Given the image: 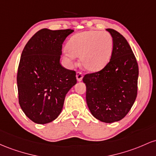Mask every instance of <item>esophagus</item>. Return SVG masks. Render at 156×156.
Returning a JSON list of instances; mask_svg holds the SVG:
<instances>
[{"label":"esophagus","instance_id":"esophagus-1","mask_svg":"<svg viewBox=\"0 0 156 156\" xmlns=\"http://www.w3.org/2000/svg\"><path fill=\"white\" fill-rule=\"evenodd\" d=\"M76 77L78 82H81L83 80V74H82V73L80 72V71H77L76 74Z\"/></svg>","mask_w":156,"mask_h":156}]
</instances>
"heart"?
I'll return each mask as SVG.
<instances>
[{"label": "heart", "instance_id": "heart-1", "mask_svg": "<svg viewBox=\"0 0 156 156\" xmlns=\"http://www.w3.org/2000/svg\"><path fill=\"white\" fill-rule=\"evenodd\" d=\"M65 55L71 60L80 57L82 66L85 70L96 72L105 67L111 59L113 42L108 32L99 31H84L73 36L67 44Z\"/></svg>", "mask_w": 156, "mask_h": 156}]
</instances>
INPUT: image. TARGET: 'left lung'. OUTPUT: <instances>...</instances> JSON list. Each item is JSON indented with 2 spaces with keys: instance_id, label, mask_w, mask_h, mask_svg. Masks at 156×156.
Returning <instances> with one entry per match:
<instances>
[{
  "instance_id": "left-lung-1",
  "label": "left lung",
  "mask_w": 156,
  "mask_h": 156,
  "mask_svg": "<svg viewBox=\"0 0 156 156\" xmlns=\"http://www.w3.org/2000/svg\"><path fill=\"white\" fill-rule=\"evenodd\" d=\"M113 42L111 60L98 72L85 75L86 101L91 114L105 123L118 122L128 113L137 96L139 67L127 40L107 29Z\"/></svg>"
}]
</instances>
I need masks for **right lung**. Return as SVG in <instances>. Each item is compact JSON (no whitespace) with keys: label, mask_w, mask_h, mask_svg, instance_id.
I'll use <instances>...</instances> for the list:
<instances>
[{"label":"right lung","mask_w":156,"mask_h":156,"mask_svg":"<svg viewBox=\"0 0 156 156\" xmlns=\"http://www.w3.org/2000/svg\"><path fill=\"white\" fill-rule=\"evenodd\" d=\"M72 29L38 31L23 50L17 76L19 104L34 123H49L58 117L65 98L76 85V72L60 64L64 40Z\"/></svg>","instance_id":"right-lung-1"}]
</instances>
